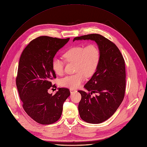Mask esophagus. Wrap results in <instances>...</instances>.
<instances>
[{
  "instance_id": "1",
  "label": "esophagus",
  "mask_w": 147,
  "mask_h": 147,
  "mask_svg": "<svg viewBox=\"0 0 147 147\" xmlns=\"http://www.w3.org/2000/svg\"><path fill=\"white\" fill-rule=\"evenodd\" d=\"M76 92V90H75L74 89H70V92H71V94H72L74 92Z\"/></svg>"
}]
</instances>
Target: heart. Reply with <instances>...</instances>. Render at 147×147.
<instances>
[{
	"label": "heart",
	"instance_id": "1",
	"mask_svg": "<svg viewBox=\"0 0 147 147\" xmlns=\"http://www.w3.org/2000/svg\"><path fill=\"white\" fill-rule=\"evenodd\" d=\"M63 57L66 62H75V72L76 73L67 75L61 79V86L71 89L80 87L85 80V76H92L98 66L100 53L97 45L89 43L86 46L79 45L66 51ZM52 69L56 74L61 75L63 73L64 62L58 58H55L52 62Z\"/></svg>",
	"mask_w": 147,
	"mask_h": 147
}]
</instances>
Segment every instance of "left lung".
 Returning <instances> with one entry per match:
<instances>
[{
    "label": "left lung",
    "instance_id": "obj_1",
    "mask_svg": "<svg viewBox=\"0 0 147 147\" xmlns=\"http://www.w3.org/2000/svg\"><path fill=\"white\" fill-rule=\"evenodd\" d=\"M89 39L97 43L100 57L96 72L84 86L90 92L78 91L81 95L78 110L84 121L100 123L114 114L123 99L126 85L125 61L115 44L100 35L76 37L73 41ZM94 93L98 94L92 97Z\"/></svg>",
    "mask_w": 147,
    "mask_h": 147
}]
</instances>
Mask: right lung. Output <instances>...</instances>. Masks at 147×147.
Instances as JSON below:
<instances>
[{
    "label": "right lung",
    "instance_id": "obj_1",
    "mask_svg": "<svg viewBox=\"0 0 147 147\" xmlns=\"http://www.w3.org/2000/svg\"><path fill=\"white\" fill-rule=\"evenodd\" d=\"M69 40L39 36L27 45L19 59L16 84L23 108L30 117L43 125L61 118L63 104L71 94L62 88L54 95L48 92L56 86L51 82L56 78L52 67L54 56Z\"/></svg>",
    "mask_w": 147,
    "mask_h": 147
}]
</instances>
